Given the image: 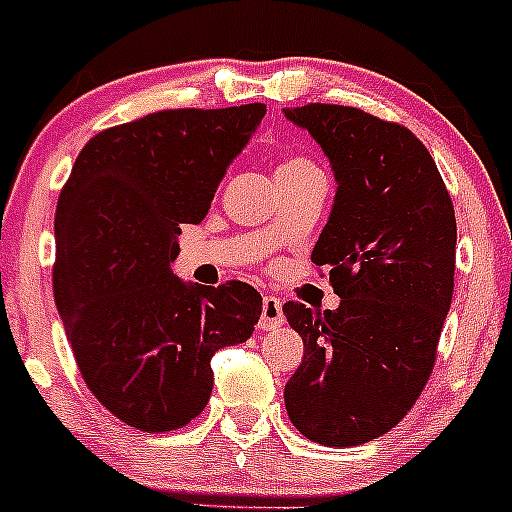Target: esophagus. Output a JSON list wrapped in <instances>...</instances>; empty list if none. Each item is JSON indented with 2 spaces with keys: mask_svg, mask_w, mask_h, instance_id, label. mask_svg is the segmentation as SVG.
<instances>
[{
  "mask_svg": "<svg viewBox=\"0 0 512 512\" xmlns=\"http://www.w3.org/2000/svg\"><path fill=\"white\" fill-rule=\"evenodd\" d=\"M286 323L283 318V308L281 300L276 295H263V305H261V320H258V328L261 330H276Z\"/></svg>",
  "mask_w": 512,
  "mask_h": 512,
  "instance_id": "obj_1",
  "label": "esophagus"
}]
</instances>
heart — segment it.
Masks as SVG:
<instances>
[{
  "mask_svg": "<svg viewBox=\"0 0 512 512\" xmlns=\"http://www.w3.org/2000/svg\"><path fill=\"white\" fill-rule=\"evenodd\" d=\"M308 170H318V167H315V162L308 160V157H303V155H293V157H288V160L281 162L276 177H291V175H300V172H308Z\"/></svg>",
  "mask_w": 512,
  "mask_h": 512,
  "instance_id": "1",
  "label": "heart"
}]
</instances>
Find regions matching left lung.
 I'll return each mask as SVG.
<instances>
[{
  "mask_svg": "<svg viewBox=\"0 0 512 512\" xmlns=\"http://www.w3.org/2000/svg\"><path fill=\"white\" fill-rule=\"evenodd\" d=\"M283 113L333 165L335 204L310 261L340 295L325 313L283 305L305 345L286 412L305 439L360 446L407 416L434 370L456 271L453 204L404 125L330 103Z\"/></svg>",
  "mask_w": 512,
  "mask_h": 512,
  "instance_id": "obj_1",
  "label": "left lung"
}]
</instances>
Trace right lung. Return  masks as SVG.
<instances>
[{
  "label": "right lung",
  "instance_id": "1",
  "mask_svg": "<svg viewBox=\"0 0 512 512\" xmlns=\"http://www.w3.org/2000/svg\"><path fill=\"white\" fill-rule=\"evenodd\" d=\"M266 105L160 110L86 142L56 207L54 298L83 382L128 426L172 431L212 397V355L261 315L249 283L172 273Z\"/></svg>",
  "mask_w": 512,
  "mask_h": 512
}]
</instances>
